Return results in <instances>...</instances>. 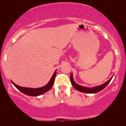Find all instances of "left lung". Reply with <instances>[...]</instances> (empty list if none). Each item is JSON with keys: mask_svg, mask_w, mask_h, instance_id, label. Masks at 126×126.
<instances>
[{"mask_svg": "<svg viewBox=\"0 0 126 126\" xmlns=\"http://www.w3.org/2000/svg\"><path fill=\"white\" fill-rule=\"evenodd\" d=\"M113 77V76H112ZM112 77L111 78L109 81H107L106 83H103V84H101L100 86H94V87L92 88H88V87H86V86H81L79 84H78L77 83H75V81H74V79H73V74L71 73V76H70V78H71V83H72V85L73 86V87L77 90L78 91H79L81 92H83V93H98V92H100L102 90L106 87L108 85L110 82L111 79H112Z\"/></svg>", "mask_w": 126, "mask_h": 126, "instance_id": "obj_1", "label": "left lung"}]
</instances>
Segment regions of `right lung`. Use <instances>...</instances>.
I'll return each instance as SVG.
<instances>
[{
    "label": "right lung",
    "mask_w": 126,
    "mask_h": 126,
    "mask_svg": "<svg viewBox=\"0 0 126 126\" xmlns=\"http://www.w3.org/2000/svg\"><path fill=\"white\" fill-rule=\"evenodd\" d=\"M56 71L57 70H55V71L54 72V73H53V76H52V78H51L49 82H48L46 85L43 86V87L37 88L22 87V86H20L16 84L15 83H13L12 81H11V83L14 84V86H15L17 90H19L20 92H22V93H24V94H26V95H28V96H39V95H41V94L47 92L48 91L50 90L51 88L52 87L53 83H54L55 76H56Z\"/></svg>",
    "instance_id": "right-lung-1"
}]
</instances>
